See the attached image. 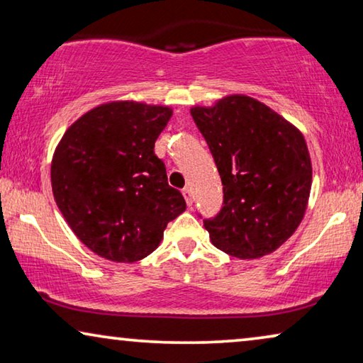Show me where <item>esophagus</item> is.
Segmentation results:
<instances>
[{
	"label": "esophagus",
	"instance_id": "34e87169",
	"mask_svg": "<svg viewBox=\"0 0 363 363\" xmlns=\"http://www.w3.org/2000/svg\"><path fill=\"white\" fill-rule=\"evenodd\" d=\"M182 194H183V198H185L186 204H188V206H191V204H193V193H191V188H189V186H185V188L182 189Z\"/></svg>",
	"mask_w": 363,
	"mask_h": 363
}]
</instances>
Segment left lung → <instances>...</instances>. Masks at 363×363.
I'll list each match as a JSON object with an SVG mask.
<instances>
[{
    "label": "left lung",
    "instance_id": "1",
    "mask_svg": "<svg viewBox=\"0 0 363 363\" xmlns=\"http://www.w3.org/2000/svg\"><path fill=\"white\" fill-rule=\"evenodd\" d=\"M191 116L224 186L219 214L204 219L211 242L242 259L272 253L295 232L308 203L311 160L303 135L247 96L193 107Z\"/></svg>",
    "mask_w": 363,
    "mask_h": 363
}]
</instances>
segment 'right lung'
I'll return each instance as SVG.
<instances>
[{"mask_svg": "<svg viewBox=\"0 0 363 363\" xmlns=\"http://www.w3.org/2000/svg\"><path fill=\"white\" fill-rule=\"evenodd\" d=\"M172 108L139 102L99 105L74 121L52 160V189L74 235L94 253L135 263L159 247L186 209L167 182L155 139Z\"/></svg>", "mask_w": 363, "mask_h": 363, "instance_id": "add662e5", "label": "right lung"}]
</instances>
